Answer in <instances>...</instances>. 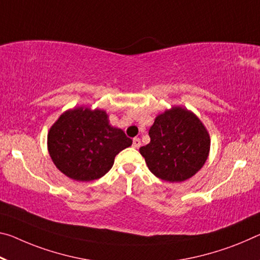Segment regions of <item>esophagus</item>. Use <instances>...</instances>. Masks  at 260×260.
<instances>
[{
	"label": "esophagus",
	"mask_w": 260,
	"mask_h": 260,
	"mask_svg": "<svg viewBox=\"0 0 260 260\" xmlns=\"http://www.w3.org/2000/svg\"><path fill=\"white\" fill-rule=\"evenodd\" d=\"M140 146H141V141H140V139L139 138H134L133 139V147L137 148V149H138Z\"/></svg>",
	"instance_id": "1"
}]
</instances>
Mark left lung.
I'll return each instance as SVG.
<instances>
[{"mask_svg": "<svg viewBox=\"0 0 260 260\" xmlns=\"http://www.w3.org/2000/svg\"><path fill=\"white\" fill-rule=\"evenodd\" d=\"M150 142L140 148L149 170L162 180L179 183L196 175L207 159L211 140L199 119L186 109L159 114L149 129Z\"/></svg>", "mask_w": 260, "mask_h": 260, "instance_id": "8db88e82", "label": "left lung"}]
</instances>
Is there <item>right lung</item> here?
Here are the masks:
<instances>
[{"label":"right lung","instance_id":"1","mask_svg":"<svg viewBox=\"0 0 260 260\" xmlns=\"http://www.w3.org/2000/svg\"><path fill=\"white\" fill-rule=\"evenodd\" d=\"M49 155L59 170L78 182L101 178L115 155L132 145L121 129L109 123L105 111L78 108L64 112L47 137Z\"/></svg>","mask_w":260,"mask_h":260}]
</instances>
